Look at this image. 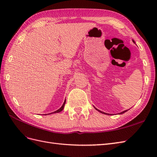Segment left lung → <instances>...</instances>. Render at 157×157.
Returning <instances> with one entry per match:
<instances>
[{"mask_svg":"<svg viewBox=\"0 0 157 157\" xmlns=\"http://www.w3.org/2000/svg\"><path fill=\"white\" fill-rule=\"evenodd\" d=\"M133 42H134V40H133ZM94 108H95V109H96V110H97V111H99V112H100V113H103V114H105V115H109V114H107V113H104V112H102V111H99V109H96V107H94ZM128 111V110H126V111H122V112H121V113H119V114H123V113H125V112H126V111Z\"/></svg>","mask_w":157,"mask_h":157,"instance_id":"1","label":"left lung"}]
</instances>
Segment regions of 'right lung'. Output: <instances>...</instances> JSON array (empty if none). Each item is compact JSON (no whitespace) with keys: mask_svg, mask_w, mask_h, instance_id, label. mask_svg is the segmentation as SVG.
I'll return each instance as SVG.
<instances>
[{"mask_svg":"<svg viewBox=\"0 0 157 157\" xmlns=\"http://www.w3.org/2000/svg\"><path fill=\"white\" fill-rule=\"evenodd\" d=\"M65 102H66V99L64 101V103H63V104L62 105V106H61L58 110H57V111H54V112H53V113H49V114H48V115H50V114H53V113H59V112H61V111L63 110V108H64V106H65ZM45 115H47V114H45Z\"/></svg>","mask_w":157,"mask_h":157,"instance_id":"obj_1","label":"right lung"}]
</instances>
